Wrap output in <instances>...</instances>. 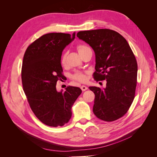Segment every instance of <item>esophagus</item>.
<instances>
[{
  "mask_svg": "<svg viewBox=\"0 0 157 157\" xmlns=\"http://www.w3.org/2000/svg\"><path fill=\"white\" fill-rule=\"evenodd\" d=\"M80 88H81L82 91H86V90L88 89V88L86 86H82L81 87H80Z\"/></svg>",
  "mask_w": 157,
  "mask_h": 157,
  "instance_id": "1",
  "label": "esophagus"
}]
</instances>
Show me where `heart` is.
Here are the masks:
<instances>
[{
	"label": "heart",
	"instance_id": "obj_1",
	"mask_svg": "<svg viewBox=\"0 0 157 157\" xmlns=\"http://www.w3.org/2000/svg\"><path fill=\"white\" fill-rule=\"evenodd\" d=\"M88 48V46H84V45H78L77 46V50L78 52V53H80V52L82 51L83 50H84L85 48ZM61 63L62 65H64L65 63V55L63 56L62 58L61 59ZM73 79L78 80V81L80 82H84L86 80V74L82 73H80V72H77L76 73L73 77Z\"/></svg>",
	"mask_w": 157,
	"mask_h": 157
}]
</instances>
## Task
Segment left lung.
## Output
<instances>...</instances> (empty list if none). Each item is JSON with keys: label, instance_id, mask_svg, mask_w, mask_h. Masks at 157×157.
Instances as JSON below:
<instances>
[{"label": "left lung", "instance_id": "1", "mask_svg": "<svg viewBox=\"0 0 157 157\" xmlns=\"http://www.w3.org/2000/svg\"><path fill=\"white\" fill-rule=\"evenodd\" d=\"M77 36L94 50L96 80H106V87L90 86L95 94L93 112L98 118L111 122L124 116L134 99L137 64L127 40L107 29L80 31Z\"/></svg>", "mask_w": 157, "mask_h": 157}]
</instances>
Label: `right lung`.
<instances>
[{
  "mask_svg": "<svg viewBox=\"0 0 157 157\" xmlns=\"http://www.w3.org/2000/svg\"><path fill=\"white\" fill-rule=\"evenodd\" d=\"M75 39L67 33H52L40 36L27 48L23 56V88L35 116L49 126H62L72 116L71 108L81 94L78 87L67 86L57 91V81L62 78V52Z\"/></svg>",
  "mask_w": 157,
  "mask_h": 157,
  "instance_id": "1",
  "label": "right lung"
}]
</instances>
